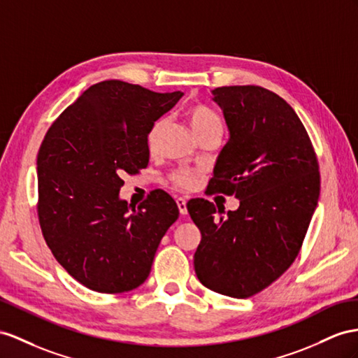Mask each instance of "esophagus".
Returning a JSON list of instances; mask_svg holds the SVG:
<instances>
[{"instance_id": "1", "label": "esophagus", "mask_w": 358, "mask_h": 358, "mask_svg": "<svg viewBox=\"0 0 358 358\" xmlns=\"http://www.w3.org/2000/svg\"><path fill=\"white\" fill-rule=\"evenodd\" d=\"M186 198H182V196H178L177 198V206H178V210H180V213L181 215H187V206H186Z\"/></svg>"}]
</instances>
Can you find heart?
Returning a JSON list of instances; mask_svg holds the SVG:
<instances>
[{
    "label": "heart",
    "mask_w": 358,
    "mask_h": 358,
    "mask_svg": "<svg viewBox=\"0 0 358 358\" xmlns=\"http://www.w3.org/2000/svg\"><path fill=\"white\" fill-rule=\"evenodd\" d=\"M186 117L192 127V130L196 134V137L204 136L207 133H221L222 131V121L213 110L203 104H190L186 108ZM164 127L163 119L155 121L146 134V146L150 151H154L155 145H157L159 134L162 128ZM198 180V173L189 169H177L171 173V181L178 187H190L195 185Z\"/></svg>",
    "instance_id": "1"
}]
</instances>
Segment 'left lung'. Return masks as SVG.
Here are the masks:
<instances>
[{
	"label": "left lung",
	"mask_w": 358,
	"mask_h": 358,
	"mask_svg": "<svg viewBox=\"0 0 358 358\" xmlns=\"http://www.w3.org/2000/svg\"><path fill=\"white\" fill-rule=\"evenodd\" d=\"M212 92L230 139L207 189L210 195H234L241 206L217 217L210 201H189L201 231L195 272L210 290L250 298L278 280L299 254L319 199V163L301 119L281 96L251 85Z\"/></svg>",
	"instance_id": "left-lung-1"
}]
</instances>
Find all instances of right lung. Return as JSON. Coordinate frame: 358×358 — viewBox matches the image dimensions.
Instances as JSON below:
<instances>
[{
  "mask_svg": "<svg viewBox=\"0 0 358 358\" xmlns=\"http://www.w3.org/2000/svg\"><path fill=\"white\" fill-rule=\"evenodd\" d=\"M182 92L159 94L121 80L90 86L45 134L38 152V216L43 239L72 278L122 293L148 278L159 243L178 219L177 203L152 190L131 207L122 176L150 162L146 134Z\"/></svg>",
  "mask_w": 358,
  "mask_h": 358,
  "instance_id": "obj_1",
  "label": "right lung"
}]
</instances>
